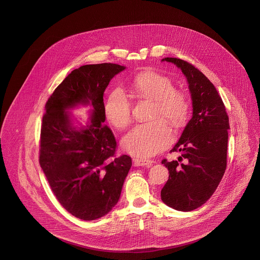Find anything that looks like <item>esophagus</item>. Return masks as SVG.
Returning <instances> with one entry per match:
<instances>
[{"mask_svg":"<svg viewBox=\"0 0 260 260\" xmlns=\"http://www.w3.org/2000/svg\"><path fill=\"white\" fill-rule=\"evenodd\" d=\"M133 164L136 167L139 166H151L153 164V160L149 158H142V157H134L133 158Z\"/></svg>","mask_w":260,"mask_h":260,"instance_id":"34e87169","label":"esophagus"}]
</instances>
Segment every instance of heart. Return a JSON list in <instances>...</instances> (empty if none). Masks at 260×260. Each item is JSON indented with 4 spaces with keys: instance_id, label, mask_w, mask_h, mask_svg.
<instances>
[{
    "instance_id": "heart-1",
    "label": "heart",
    "mask_w": 260,
    "mask_h": 260,
    "mask_svg": "<svg viewBox=\"0 0 260 260\" xmlns=\"http://www.w3.org/2000/svg\"><path fill=\"white\" fill-rule=\"evenodd\" d=\"M132 88L139 98L154 102L153 120L135 126L124 137L122 146L135 156H154L172 142L171 128L163 118L176 128L184 126L190 116L191 104L183 90L175 89L168 76L153 70L139 73L132 81ZM132 110V104L121 89L112 90L104 104L106 120L117 129L129 125Z\"/></svg>"
}]
</instances>
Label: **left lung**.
Returning <instances> with one entry per match:
<instances>
[{
	"label": "left lung",
	"mask_w": 260,
	"mask_h": 260,
	"mask_svg": "<svg viewBox=\"0 0 260 260\" xmlns=\"http://www.w3.org/2000/svg\"><path fill=\"white\" fill-rule=\"evenodd\" d=\"M162 60L176 64L187 77L193 116L171 150L182 156L161 160L170 175L160 198L169 207L188 212L207 202L225 173L229 118L217 89L198 68L179 58Z\"/></svg>",
	"instance_id": "obj_1"
}]
</instances>
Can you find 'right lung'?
I'll use <instances>...</instances> for the list:
<instances>
[{"label": "right lung", "mask_w": 260, "mask_h": 260, "mask_svg": "<svg viewBox=\"0 0 260 260\" xmlns=\"http://www.w3.org/2000/svg\"><path fill=\"white\" fill-rule=\"evenodd\" d=\"M124 69L113 63L83 65L55 88L42 118L39 162L56 199L76 218L90 221L117 203L132 167L127 155L116 156V141L104 125V92ZM77 103L94 107L91 125L76 131L64 110Z\"/></svg>", "instance_id": "1"}]
</instances>
